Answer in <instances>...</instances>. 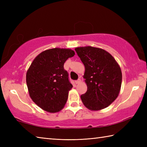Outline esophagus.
<instances>
[{"label":"esophagus","mask_w":147,"mask_h":147,"mask_svg":"<svg viewBox=\"0 0 147 147\" xmlns=\"http://www.w3.org/2000/svg\"><path fill=\"white\" fill-rule=\"evenodd\" d=\"M80 82H81V80H80V79H78V80H77L75 81V83H76V84H78V83H80Z\"/></svg>","instance_id":"1"}]
</instances>
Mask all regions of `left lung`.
Wrapping results in <instances>:
<instances>
[{
  "mask_svg": "<svg viewBox=\"0 0 147 147\" xmlns=\"http://www.w3.org/2000/svg\"><path fill=\"white\" fill-rule=\"evenodd\" d=\"M85 67L83 78L87 91L81 98L90 110L98 111L108 107L119 93L122 73L115 59L107 51L93 47L75 49Z\"/></svg>",
  "mask_w": 147,
  "mask_h": 147,
  "instance_id": "left-lung-1",
  "label": "left lung"
}]
</instances>
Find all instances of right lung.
<instances>
[{
  "label": "right lung",
  "instance_id": "add662e5",
  "mask_svg": "<svg viewBox=\"0 0 147 147\" xmlns=\"http://www.w3.org/2000/svg\"><path fill=\"white\" fill-rule=\"evenodd\" d=\"M74 54L71 49H49L31 64L26 73L28 89L32 100L43 110L54 113L64 107L73 85L64 64Z\"/></svg>",
  "mask_w": 147,
  "mask_h": 147
}]
</instances>
